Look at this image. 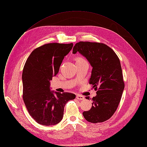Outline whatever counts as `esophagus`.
I'll use <instances>...</instances> for the list:
<instances>
[{"mask_svg": "<svg viewBox=\"0 0 147 147\" xmlns=\"http://www.w3.org/2000/svg\"><path fill=\"white\" fill-rule=\"evenodd\" d=\"M76 98L78 100H84V97L83 96H82V95H77L76 96Z\"/></svg>", "mask_w": 147, "mask_h": 147, "instance_id": "34e87169", "label": "esophagus"}]
</instances>
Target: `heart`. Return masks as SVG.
Masks as SVG:
<instances>
[{
	"mask_svg": "<svg viewBox=\"0 0 147 147\" xmlns=\"http://www.w3.org/2000/svg\"><path fill=\"white\" fill-rule=\"evenodd\" d=\"M83 60H84V59L82 58H78L77 59V61H83Z\"/></svg>",
	"mask_w": 147,
	"mask_h": 147,
	"instance_id": "1",
	"label": "heart"
}]
</instances>
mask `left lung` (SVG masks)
<instances>
[{
  "label": "left lung",
  "mask_w": 147,
  "mask_h": 147,
  "mask_svg": "<svg viewBox=\"0 0 147 147\" xmlns=\"http://www.w3.org/2000/svg\"><path fill=\"white\" fill-rule=\"evenodd\" d=\"M77 52L92 67L89 84L97 91L91 109L83 112V116L91 123L103 122L117 110L125 88L119 59L110 47L101 43L78 42L73 49V54ZM85 98L90 100L89 96Z\"/></svg>",
  "instance_id": "obj_1"
}]
</instances>
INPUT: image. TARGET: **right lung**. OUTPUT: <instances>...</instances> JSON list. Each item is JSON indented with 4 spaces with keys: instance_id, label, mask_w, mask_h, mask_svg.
I'll list each match as a JSON object with an SVG mask.
<instances>
[{
    "instance_id": "obj_1",
    "label": "right lung",
    "mask_w": 147,
    "mask_h": 147,
    "mask_svg": "<svg viewBox=\"0 0 147 147\" xmlns=\"http://www.w3.org/2000/svg\"><path fill=\"white\" fill-rule=\"evenodd\" d=\"M73 46L72 43L45 44L34 50L25 64L23 100L30 116L40 125L52 126L60 122L65 105L76 97L70 92L51 90L50 88V81Z\"/></svg>"
}]
</instances>
